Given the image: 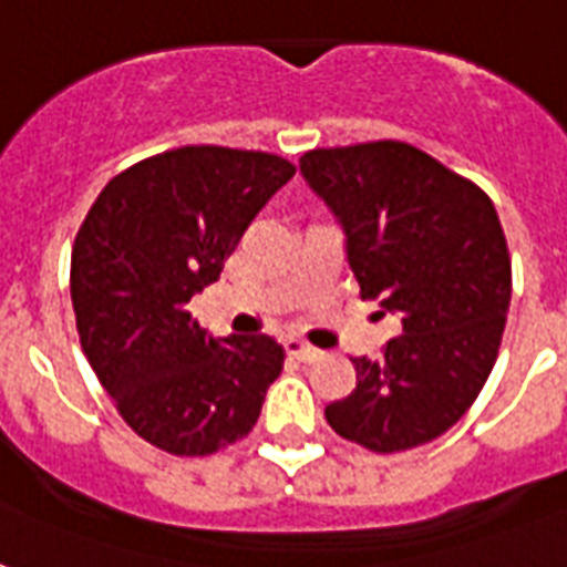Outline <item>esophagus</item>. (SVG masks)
<instances>
[{
  "label": "esophagus",
  "mask_w": 567,
  "mask_h": 567,
  "mask_svg": "<svg viewBox=\"0 0 567 567\" xmlns=\"http://www.w3.org/2000/svg\"><path fill=\"white\" fill-rule=\"evenodd\" d=\"M285 350H288V355H293V359H300V362H315V359H320L318 347L306 344L300 338H288V341H285Z\"/></svg>",
  "instance_id": "34e87169"
}]
</instances>
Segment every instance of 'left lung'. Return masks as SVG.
<instances>
[{
    "label": "left lung",
    "instance_id": "left-lung-1",
    "mask_svg": "<svg viewBox=\"0 0 567 567\" xmlns=\"http://www.w3.org/2000/svg\"><path fill=\"white\" fill-rule=\"evenodd\" d=\"M311 190L336 212L362 300L403 320L385 359H353L329 426L373 453L421 447L474 405L501 350L512 261L494 203L403 141L311 150Z\"/></svg>",
    "mask_w": 567,
    "mask_h": 567
}]
</instances>
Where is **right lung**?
<instances>
[{"mask_svg": "<svg viewBox=\"0 0 567 567\" xmlns=\"http://www.w3.org/2000/svg\"><path fill=\"white\" fill-rule=\"evenodd\" d=\"M297 167L279 155L179 146L117 173L70 258L79 341L120 417L173 456H212L256 426L285 350L212 338L188 302Z\"/></svg>", "mask_w": 567, "mask_h": 567, "instance_id": "1", "label": "right lung"}]
</instances>
